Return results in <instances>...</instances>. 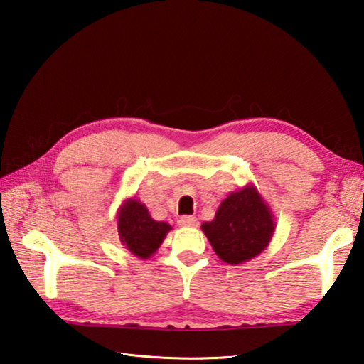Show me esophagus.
I'll use <instances>...</instances> for the list:
<instances>
[{"mask_svg":"<svg viewBox=\"0 0 364 364\" xmlns=\"http://www.w3.org/2000/svg\"><path fill=\"white\" fill-rule=\"evenodd\" d=\"M178 223L181 226H197L199 225V221H197L196 217H191V215H183V217H180V220H178Z\"/></svg>","mask_w":364,"mask_h":364,"instance_id":"34e87169","label":"esophagus"}]
</instances>
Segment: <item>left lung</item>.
Returning a JSON list of instances; mask_svg holds the SVG:
<instances>
[{"instance_id": "1", "label": "left lung", "mask_w": 364, "mask_h": 364, "mask_svg": "<svg viewBox=\"0 0 364 364\" xmlns=\"http://www.w3.org/2000/svg\"><path fill=\"white\" fill-rule=\"evenodd\" d=\"M269 208L254 188H244L221 202L213 221L202 225L221 260L237 264L257 257L273 236Z\"/></svg>"}]
</instances>
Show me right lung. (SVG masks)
<instances>
[{"label":"right lung","mask_w":364,"mask_h":364,"mask_svg":"<svg viewBox=\"0 0 364 364\" xmlns=\"http://www.w3.org/2000/svg\"><path fill=\"white\" fill-rule=\"evenodd\" d=\"M168 231L170 225L165 221L152 220L141 202L133 199L122 207L119 215V236L136 257H151Z\"/></svg>","instance_id":"add662e5"}]
</instances>
